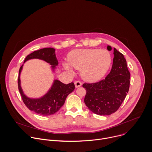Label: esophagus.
I'll list each match as a JSON object with an SVG mask.
<instances>
[{
  "instance_id": "34e87169",
  "label": "esophagus",
  "mask_w": 152,
  "mask_h": 152,
  "mask_svg": "<svg viewBox=\"0 0 152 152\" xmlns=\"http://www.w3.org/2000/svg\"><path fill=\"white\" fill-rule=\"evenodd\" d=\"M75 85L76 88H78V87H80V86L82 85V83L80 81H76L75 82Z\"/></svg>"
}]
</instances>
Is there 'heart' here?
<instances>
[{
	"label": "heart",
	"mask_w": 152,
	"mask_h": 152,
	"mask_svg": "<svg viewBox=\"0 0 152 152\" xmlns=\"http://www.w3.org/2000/svg\"><path fill=\"white\" fill-rule=\"evenodd\" d=\"M68 64L63 67L70 74L72 69L80 70V75L86 81L94 82L101 79L109 70L112 63V56L106 50L80 49L72 51L68 55Z\"/></svg>",
	"instance_id": "1"
}]
</instances>
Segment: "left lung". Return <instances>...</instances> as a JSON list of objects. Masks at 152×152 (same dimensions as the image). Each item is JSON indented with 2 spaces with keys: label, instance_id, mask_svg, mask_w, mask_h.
I'll return each instance as SVG.
<instances>
[{
  "label": "left lung",
  "instance_id": "obj_1",
  "mask_svg": "<svg viewBox=\"0 0 152 152\" xmlns=\"http://www.w3.org/2000/svg\"><path fill=\"white\" fill-rule=\"evenodd\" d=\"M111 51L112 48L107 46ZM113 64L104 79L93 83H83L86 91L84 102L93 113L108 115L118 110L129 89L131 74L124 55L114 48Z\"/></svg>",
  "mask_w": 152,
  "mask_h": 152
}]
</instances>
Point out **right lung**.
I'll list each match as a JSON object with an SVG mask.
<instances>
[{"mask_svg": "<svg viewBox=\"0 0 152 152\" xmlns=\"http://www.w3.org/2000/svg\"><path fill=\"white\" fill-rule=\"evenodd\" d=\"M32 59L43 60L49 63L52 66L53 72H55L56 66H58L55 49L52 48H43L34 51L26 57L24 63ZM23 66V64L19 70L18 85V90L25 105L29 110L41 115H50L57 113L64 105L68 95L75 90L74 83L65 84L55 79L51 87L44 96L39 98H30L25 94L21 86L20 74Z\"/></svg>", "mask_w": 152, "mask_h": 152, "instance_id": "right-lung-1", "label": "right lung"}]
</instances>
